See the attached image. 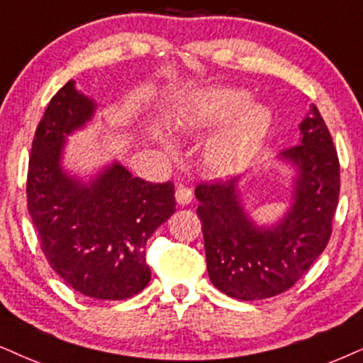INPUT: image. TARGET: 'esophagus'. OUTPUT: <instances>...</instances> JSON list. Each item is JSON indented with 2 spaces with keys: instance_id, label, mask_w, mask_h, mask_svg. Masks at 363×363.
I'll use <instances>...</instances> for the list:
<instances>
[{
  "instance_id": "34e87169",
  "label": "esophagus",
  "mask_w": 363,
  "mask_h": 363,
  "mask_svg": "<svg viewBox=\"0 0 363 363\" xmlns=\"http://www.w3.org/2000/svg\"><path fill=\"white\" fill-rule=\"evenodd\" d=\"M174 199H177L178 205H189L191 202V199H194V194H191L189 186L180 185L177 189V191H174Z\"/></svg>"
}]
</instances>
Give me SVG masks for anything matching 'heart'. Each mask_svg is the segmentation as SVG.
Listing matches in <instances>:
<instances>
[{
    "mask_svg": "<svg viewBox=\"0 0 363 363\" xmlns=\"http://www.w3.org/2000/svg\"><path fill=\"white\" fill-rule=\"evenodd\" d=\"M252 101L244 89H205L183 96L174 104L167 126L178 134L221 128L203 146V164L213 174H230L244 167L266 140L272 113ZM168 153L174 147L163 140Z\"/></svg>",
    "mask_w": 363,
    "mask_h": 363,
    "instance_id": "b5f03b06",
    "label": "heart"
}]
</instances>
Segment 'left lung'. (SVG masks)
I'll use <instances>...</instances> for the list:
<instances>
[{
  "mask_svg": "<svg viewBox=\"0 0 363 363\" xmlns=\"http://www.w3.org/2000/svg\"><path fill=\"white\" fill-rule=\"evenodd\" d=\"M277 160L294 168L291 203L271 225H257L240 199V177L202 183L200 205L210 281L227 296L254 301L289 289L318 259L332 235L340 163L316 106L299 123V145Z\"/></svg>",
  "mask_w": 363,
  "mask_h": 363,
  "instance_id": "left-lung-1",
  "label": "left lung"
}]
</instances>
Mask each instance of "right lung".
<instances>
[{"mask_svg": "<svg viewBox=\"0 0 363 363\" xmlns=\"http://www.w3.org/2000/svg\"><path fill=\"white\" fill-rule=\"evenodd\" d=\"M96 109L74 80L52 97L31 145L26 196L52 269L80 294L116 301L150 283L146 242L177 202L172 182H145L119 161L87 182L67 172V138L86 128Z\"/></svg>", "mask_w": 363, "mask_h": 363, "instance_id": "right-lung-1", "label": "right lung"}]
</instances>
